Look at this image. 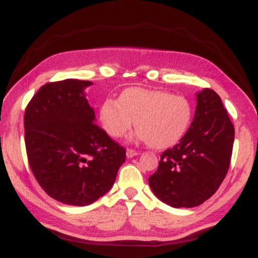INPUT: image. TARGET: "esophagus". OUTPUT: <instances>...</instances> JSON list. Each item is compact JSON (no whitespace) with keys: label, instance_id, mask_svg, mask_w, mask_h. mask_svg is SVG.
<instances>
[{"label":"esophagus","instance_id":"34e87169","mask_svg":"<svg viewBox=\"0 0 258 258\" xmlns=\"http://www.w3.org/2000/svg\"><path fill=\"white\" fill-rule=\"evenodd\" d=\"M126 155H127V158H133V156L138 155V152H137V150L128 148V149L126 150Z\"/></svg>","mask_w":258,"mask_h":258}]
</instances>
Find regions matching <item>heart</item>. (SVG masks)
<instances>
[{"label": "heart", "mask_w": 258, "mask_h": 258, "mask_svg": "<svg viewBox=\"0 0 258 258\" xmlns=\"http://www.w3.org/2000/svg\"><path fill=\"white\" fill-rule=\"evenodd\" d=\"M191 119L189 99L164 90L130 87L121 92L119 99L103 100L99 108L100 123L110 137H123L136 120L138 137L155 149L178 143Z\"/></svg>", "instance_id": "1"}]
</instances>
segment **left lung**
Listing matches in <instances>:
<instances>
[{
    "instance_id": "8db88e82",
    "label": "left lung",
    "mask_w": 258,
    "mask_h": 258,
    "mask_svg": "<svg viewBox=\"0 0 258 258\" xmlns=\"http://www.w3.org/2000/svg\"><path fill=\"white\" fill-rule=\"evenodd\" d=\"M191 126L178 144L160 156L149 185L160 200L172 207H194L211 198L228 172L234 126L214 90L197 96Z\"/></svg>"
}]
</instances>
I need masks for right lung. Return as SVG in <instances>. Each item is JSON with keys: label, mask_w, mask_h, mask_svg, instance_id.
Listing matches in <instances>:
<instances>
[{"label": "right lung", "mask_w": 258, "mask_h": 258, "mask_svg": "<svg viewBox=\"0 0 258 258\" xmlns=\"http://www.w3.org/2000/svg\"><path fill=\"white\" fill-rule=\"evenodd\" d=\"M91 81L47 82L24 114L25 148L35 178L53 199L90 205L114 184L126 149L94 122L85 98Z\"/></svg>", "instance_id": "obj_1"}]
</instances>
